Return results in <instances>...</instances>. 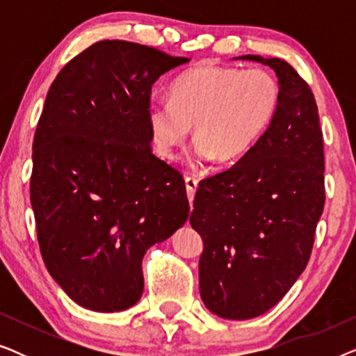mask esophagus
I'll list each match as a JSON object with an SVG mask.
<instances>
[{
  "instance_id": "1",
  "label": "esophagus",
  "mask_w": 356,
  "mask_h": 356,
  "mask_svg": "<svg viewBox=\"0 0 356 356\" xmlns=\"http://www.w3.org/2000/svg\"><path fill=\"white\" fill-rule=\"evenodd\" d=\"M184 183H186V193H188L189 202H193L194 194H196V189H197L199 179L196 177H186V179H184Z\"/></svg>"
}]
</instances>
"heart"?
Instances as JSON below:
<instances>
[{"label": "heart", "instance_id": "b5f03b06", "mask_svg": "<svg viewBox=\"0 0 356 356\" xmlns=\"http://www.w3.org/2000/svg\"><path fill=\"white\" fill-rule=\"evenodd\" d=\"M280 95L279 79L264 67L202 65L184 71L172 82L170 99L157 97L149 104L155 152L177 159L194 124L199 160L235 162L264 134Z\"/></svg>", "mask_w": 356, "mask_h": 356}]
</instances>
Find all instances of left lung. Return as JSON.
I'll use <instances>...</instances> for the list:
<instances>
[{
  "label": "left lung",
  "instance_id": "obj_1",
  "mask_svg": "<svg viewBox=\"0 0 356 356\" xmlns=\"http://www.w3.org/2000/svg\"><path fill=\"white\" fill-rule=\"evenodd\" d=\"M280 104L257 143L199 184L191 225L201 233L199 290L207 309L251 319L275 306L308 264L324 211V143L308 82L279 58Z\"/></svg>",
  "mask_w": 356,
  "mask_h": 356
}]
</instances>
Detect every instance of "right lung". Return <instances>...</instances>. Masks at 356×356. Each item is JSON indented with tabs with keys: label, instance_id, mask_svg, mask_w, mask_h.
Wrapping results in <instances>:
<instances>
[{
	"label": "right lung",
	"instance_id": "add662e5",
	"mask_svg": "<svg viewBox=\"0 0 356 356\" xmlns=\"http://www.w3.org/2000/svg\"><path fill=\"white\" fill-rule=\"evenodd\" d=\"M188 61L100 40L48 90L32 150L37 240L53 279L87 309L131 308L145 251L189 216L183 175L154 155L147 123L154 82Z\"/></svg>",
	"mask_w": 356,
	"mask_h": 356
}]
</instances>
